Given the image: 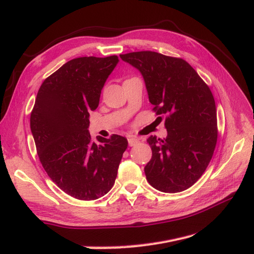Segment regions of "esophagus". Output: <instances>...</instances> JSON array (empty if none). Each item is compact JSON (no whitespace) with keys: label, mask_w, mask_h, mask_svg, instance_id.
Here are the masks:
<instances>
[{"label":"esophagus","mask_w":254,"mask_h":254,"mask_svg":"<svg viewBox=\"0 0 254 254\" xmlns=\"http://www.w3.org/2000/svg\"><path fill=\"white\" fill-rule=\"evenodd\" d=\"M137 143H140V140L136 139V137H128V145L129 146H134Z\"/></svg>","instance_id":"34e87169"}]
</instances>
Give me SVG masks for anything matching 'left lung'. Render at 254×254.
<instances>
[{"instance_id": "1", "label": "left lung", "mask_w": 254, "mask_h": 254, "mask_svg": "<svg viewBox=\"0 0 254 254\" xmlns=\"http://www.w3.org/2000/svg\"><path fill=\"white\" fill-rule=\"evenodd\" d=\"M120 57L142 74L153 111L166 115V137L147 139L152 157L144 168L146 179L164 193L190 188L209 165L217 142L216 106L210 88L181 58L150 51Z\"/></svg>"}]
</instances>
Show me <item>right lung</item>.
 Here are the masks:
<instances>
[{
    "instance_id": "right-lung-1",
    "label": "right lung",
    "mask_w": 254,
    "mask_h": 254,
    "mask_svg": "<svg viewBox=\"0 0 254 254\" xmlns=\"http://www.w3.org/2000/svg\"><path fill=\"white\" fill-rule=\"evenodd\" d=\"M118 56L79 57L67 61L43 81L30 114V130L40 162L64 193L95 200L113 187L128 142L89 133L90 111L119 64Z\"/></svg>"
}]
</instances>
